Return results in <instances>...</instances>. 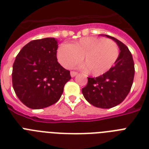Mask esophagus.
I'll return each instance as SVG.
<instances>
[{
    "instance_id": "obj_1",
    "label": "esophagus",
    "mask_w": 149,
    "mask_h": 149,
    "mask_svg": "<svg viewBox=\"0 0 149 149\" xmlns=\"http://www.w3.org/2000/svg\"><path fill=\"white\" fill-rule=\"evenodd\" d=\"M70 75H71V77H74L75 76H77V72H75V71H71V72H70Z\"/></svg>"
}]
</instances>
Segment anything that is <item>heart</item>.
I'll return each instance as SVG.
<instances>
[{"mask_svg": "<svg viewBox=\"0 0 149 149\" xmlns=\"http://www.w3.org/2000/svg\"><path fill=\"white\" fill-rule=\"evenodd\" d=\"M119 56V48L114 41L102 37H84L77 42L62 44L57 58L65 68H71L83 59L89 72L100 76L110 70Z\"/></svg>", "mask_w": 149, "mask_h": 149, "instance_id": "obj_1", "label": "heart"}]
</instances>
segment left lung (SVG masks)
Instances as JSON below:
<instances>
[{
  "label": "left lung",
  "mask_w": 149,
  "mask_h": 149,
  "mask_svg": "<svg viewBox=\"0 0 149 149\" xmlns=\"http://www.w3.org/2000/svg\"><path fill=\"white\" fill-rule=\"evenodd\" d=\"M113 39L120 49L115 65L102 76L91 78L82 93L85 99L100 108H111L120 104L131 91L134 77V64L128 48L117 38Z\"/></svg>",
  "instance_id": "obj_1"
}]
</instances>
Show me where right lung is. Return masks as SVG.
Returning <instances> with one entry per match:
<instances>
[{"instance_id": "1", "label": "right lung", "mask_w": 149, "mask_h": 149, "mask_svg": "<svg viewBox=\"0 0 149 149\" xmlns=\"http://www.w3.org/2000/svg\"><path fill=\"white\" fill-rule=\"evenodd\" d=\"M57 49L54 38L36 39L24 45L15 58L13 88L29 108L42 109L56 104L71 79L70 71L57 61Z\"/></svg>"}]
</instances>
